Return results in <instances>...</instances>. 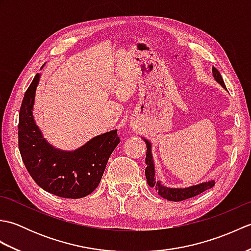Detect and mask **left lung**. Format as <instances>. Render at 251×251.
Returning a JSON list of instances; mask_svg holds the SVG:
<instances>
[{
    "mask_svg": "<svg viewBox=\"0 0 251 251\" xmlns=\"http://www.w3.org/2000/svg\"><path fill=\"white\" fill-rule=\"evenodd\" d=\"M212 74H214V77L216 81L219 83L223 88L226 89V84L223 82V78L221 76L220 72L218 71L215 67H212ZM143 140L146 141V145H147V155H146L147 182L149 186H151V188H155V190L158 192V194L162 197H164V199H166L168 201H184V200L191 199V197L199 195L202 193V192H205L206 190L211 189L212 186L215 185V180H211V181H207V182L200 183L197 185H192V186H189V188H184V189H172V188H167V186H164L161 183V181H157L155 178V169H154V163H153V157L151 153V143L146 139Z\"/></svg>",
    "mask_w": 251,
    "mask_h": 251,
    "instance_id": "1",
    "label": "left lung"
}]
</instances>
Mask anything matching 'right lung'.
<instances>
[{
  "label": "right lung",
  "mask_w": 251,
  "mask_h": 251,
  "mask_svg": "<svg viewBox=\"0 0 251 251\" xmlns=\"http://www.w3.org/2000/svg\"><path fill=\"white\" fill-rule=\"evenodd\" d=\"M37 73L26 89L19 112L18 146L21 158L36 184L65 199H81L97 188L108 159L120 143L117 129L90 139L74 151L50 146L33 119Z\"/></svg>",
  "instance_id": "obj_1"
}]
</instances>
